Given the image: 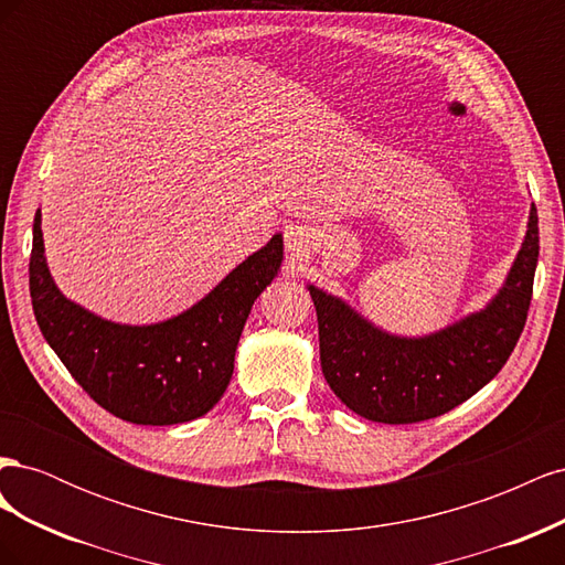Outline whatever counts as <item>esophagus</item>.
<instances>
[{
    "label": "esophagus",
    "mask_w": 565,
    "mask_h": 565,
    "mask_svg": "<svg viewBox=\"0 0 565 565\" xmlns=\"http://www.w3.org/2000/svg\"><path fill=\"white\" fill-rule=\"evenodd\" d=\"M285 247L292 259H301V256L309 254V231L301 226H289L285 231Z\"/></svg>",
    "instance_id": "obj_1"
}]
</instances>
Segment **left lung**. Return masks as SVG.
<instances>
[{
    "label": "left lung",
    "mask_w": 565,
    "mask_h": 565,
    "mask_svg": "<svg viewBox=\"0 0 565 565\" xmlns=\"http://www.w3.org/2000/svg\"><path fill=\"white\" fill-rule=\"evenodd\" d=\"M537 254L533 204L521 249L498 295L481 311L424 337L391 334L344 299L309 285L320 365L334 396L355 415L382 424L434 419L471 398L502 370L523 332Z\"/></svg>",
    "instance_id": "1"
}]
</instances>
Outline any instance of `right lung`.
Instances as JSON below:
<instances>
[{"label":"right lung","instance_id":"add662e5","mask_svg":"<svg viewBox=\"0 0 565 565\" xmlns=\"http://www.w3.org/2000/svg\"><path fill=\"white\" fill-rule=\"evenodd\" d=\"M282 235L249 254L183 313L122 324L67 299L51 278L42 212L32 224L30 297L46 344L110 415L146 426L191 422L221 401L252 303L280 273Z\"/></svg>","mask_w":565,"mask_h":565}]
</instances>
